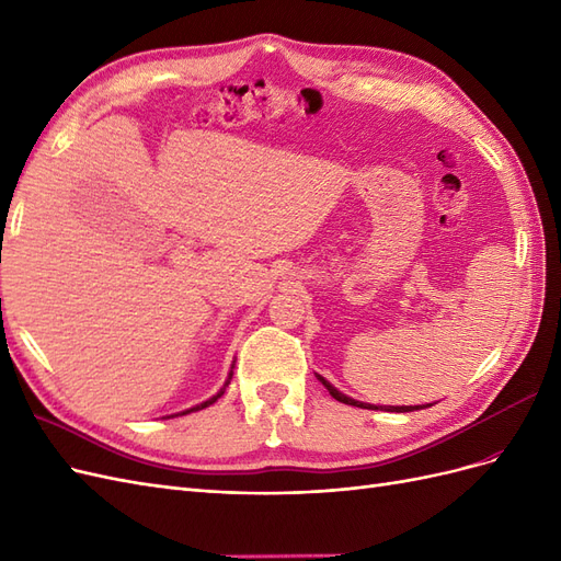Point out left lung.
Here are the masks:
<instances>
[{
	"label": "left lung",
	"instance_id": "8db88e82",
	"mask_svg": "<svg viewBox=\"0 0 561 561\" xmlns=\"http://www.w3.org/2000/svg\"><path fill=\"white\" fill-rule=\"evenodd\" d=\"M318 377V381L325 386L328 390H330V396L334 398V400H339V402H344V404H353V407H360V410H386V412H414V410H421V404H402V407H393V404H383V407H377V404H369V402H360V400H353V398H348L346 393H342V390L339 388H334L325 377H320V375H316Z\"/></svg>",
	"mask_w": 561,
	"mask_h": 561
}]
</instances>
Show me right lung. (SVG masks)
<instances>
[{
  "instance_id": "1",
  "label": "right lung",
  "mask_w": 561,
  "mask_h": 561,
  "mask_svg": "<svg viewBox=\"0 0 561 561\" xmlns=\"http://www.w3.org/2000/svg\"><path fill=\"white\" fill-rule=\"evenodd\" d=\"M233 365H236V360H233ZM233 365H231V369H229V375H227V381H225V386L217 390V393L213 396V398H208V400H203V402H198V404H194V407H190V410H184V412H178L180 416L182 414H190V412H198V410H206V407H210L217 398H222L225 396V390H227V386H229V381H231V377H233ZM178 414H171V416H178Z\"/></svg>"
}]
</instances>
